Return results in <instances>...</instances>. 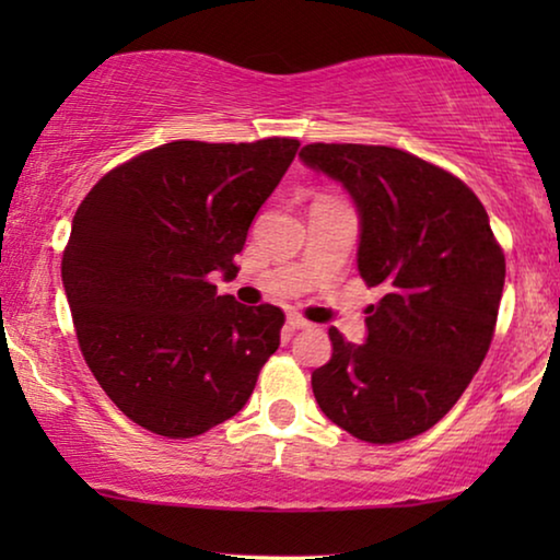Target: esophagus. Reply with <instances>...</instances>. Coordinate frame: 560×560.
I'll use <instances>...</instances> for the list:
<instances>
[{
    "label": "esophagus",
    "mask_w": 560,
    "mask_h": 560,
    "mask_svg": "<svg viewBox=\"0 0 560 560\" xmlns=\"http://www.w3.org/2000/svg\"><path fill=\"white\" fill-rule=\"evenodd\" d=\"M308 326L311 324L303 316H298V313H288V328H290V331H301V328H308Z\"/></svg>",
    "instance_id": "esophagus-1"
}]
</instances>
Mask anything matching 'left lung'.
Wrapping results in <instances>:
<instances>
[{"instance_id":"1","label":"left lung","mask_w":560,"mask_h":560,"mask_svg":"<svg viewBox=\"0 0 560 560\" xmlns=\"http://www.w3.org/2000/svg\"><path fill=\"white\" fill-rule=\"evenodd\" d=\"M301 160L349 190L357 267L382 301L366 339L328 328L334 354L311 374L326 418L366 443L425 433L485 362L504 288V255L474 190L385 144L313 142Z\"/></svg>"}]
</instances>
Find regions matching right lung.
Masks as SVG:
<instances>
[{"label":"right lung","mask_w":560,"mask_h":560,"mask_svg":"<svg viewBox=\"0 0 560 560\" xmlns=\"http://www.w3.org/2000/svg\"><path fill=\"white\" fill-rule=\"evenodd\" d=\"M298 140H175L114 167L75 211L60 262L89 370L137 425L194 439L247 405L285 313L219 295Z\"/></svg>","instance_id":"right-lung-1"}]
</instances>
